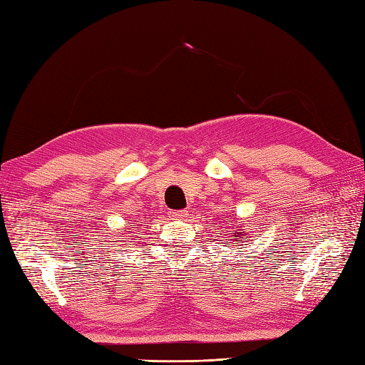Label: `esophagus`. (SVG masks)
<instances>
[{
    "mask_svg": "<svg viewBox=\"0 0 365 365\" xmlns=\"http://www.w3.org/2000/svg\"><path fill=\"white\" fill-rule=\"evenodd\" d=\"M188 215V212L187 210H173V212H169V216L173 220H180V218H185V216Z\"/></svg>",
    "mask_w": 365,
    "mask_h": 365,
    "instance_id": "1",
    "label": "esophagus"
}]
</instances>
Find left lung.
Instances as JSON below:
<instances>
[{"label":"left lung","mask_w":365,"mask_h":365,"mask_svg":"<svg viewBox=\"0 0 365 365\" xmlns=\"http://www.w3.org/2000/svg\"><path fill=\"white\" fill-rule=\"evenodd\" d=\"M242 235H245V232H238V237L240 238H242ZM240 238H235V242H242V240H240Z\"/></svg>","instance_id":"1"}]
</instances>
